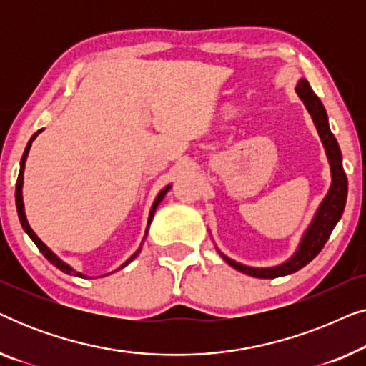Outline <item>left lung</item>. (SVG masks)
<instances>
[{
	"label": "left lung",
	"instance_id": "left-lung-1",
	"mask_svg": "<svg viewBox=\"0 0 366 366\" xmlns=\"http://www.w3.org/2000/svg\"><path fill=\"white\" fill-rule=\"evenodd\" d=\"M298 98L302 99L305 108L310 113V117L313 119L315 128H317L318 137L322 139V144L325 148V154H327L328 164H330V174H332V183L322 203L318 204L317 212H315L312 222L300 238V243L295 253L288 259H285L283 263L274 264V267H248L239 262H234L229 257H227L223 252H219V248L214 244L219 257L227 262L229 267L238 269L244 274L254 278H280L292 274L298 269L312 262L317 254L322 252L325 243L328 242L330 234H332L333 228L337 227V223L342 218L345 203H347V193H348V182L347 174L343 172V163H342V152H340L337 138L333 137L332 129H330L328 123V114L325 109L323 103L320 102V98L313 93L312 86L307 79L302 78L295 86Z\"/></svg>",
	"mask_w": 366,
	"mask_h": 366
}]
</instances>
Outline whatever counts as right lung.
<instances>
[{"label":"right lung","instance_id":"obj_1","mask_svg":"<svg viewBox=\"0 0 366 366\" xmlns=\"http://www.w3.org/2000/svg\"><path fill=\"white\" fill-rule=\"evenodd\" d=\"M43 129H38L36 133L33 134L31 138H29V142H28V144H26V148H24V153H23V157H21V162H19V174H18V182H16V193H14V198H16V209H18V218H19V223H21V227H23V229H24V233L28 234L29 238L33 239V243L36 244L38 247V249L39 252L43 253V257L48 259L49 263L53 264V267H56L58 269H61L63 273H66V274H73V277H79V278H88L86 274L84 273H81V272H76V269H74L71 264H68L66 262H63L61 258L58 257L56 253L54 252H51V249H49L46 244H44L41 239L38 238V234L33 232V228L29 227V223H28V218H26V213H24V202H23V183H24V167H26V158H28V154H29V148H31V143L34 142V138L38 137L39 133H41ZM169 188H172V184H167V187H164L162 192H159L158 194H157V198H154V202H153V204H152V209H149V214H148V223H147V229H144V237H143V242H142V244H139V248L137 249V252H134L132 257H129L127 262H124L123 264H119V268H117L114 269V272H118V269H122V268H124V267H128L129 263L133 262L134 258L138 257L139 254V252H142V248H143V243H144V239H147V234H148V229H149V224H152V222H153V217H154V212H157V208H158V204L163 202V198H164V194H167L168 192H169ZM113 273V272H112ZM112 273H107V274H112ZM107 274H103V277H107Z\"/></svg>","mask_w":366,"mask_h":366}]
</instances>
